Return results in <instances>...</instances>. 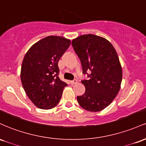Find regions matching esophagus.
I'll return each instance as SVG.
<instances>
[{"label": "esophagus", "instance_id": "esophagus-1", "mask_svg": "<svg viewBox=\"0 0 146 146\" xmlns=\"http://www.w3.org/2000/svg\"><path fill=\"white\" fill-rule=\"evenodd\" d=\"M77 82H78V80H72V81H71V84H76Z\"/></svg>", "mask_w": 146, "mask_h": 146}]
</instances>
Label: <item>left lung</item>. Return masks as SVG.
<instances>
[{
    "label": "left lung",
    "instance_id": "8db88e82",
    "mask_svg": "<svg viewBox=\"0 0 146 146\" xmlns=\"http://www.w3.org/2000/svg\"><path fill=\"white\" fill-rule=\"evenodd\" d=\"M81 61L84 74L89 80L82 81L85 93L77 97L84 109L98 112L109 106L121 87L122 68L115 48L109 41L93 34L82 35L72 40ZM92 73L88 74L87 71Z\"/></svg>",
    "mask_w": 146,
    "mask_h": 146
}]
</instances>
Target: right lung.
<instances>
[{
	"label": "right lung",
	"mask_w": 146,
	"mask_h": 146,
	"mask_svg": "<svg viewBox=\"0 0 146 146\" xmlns=\"http://www.w3.org/2000/svg\"><path fill=\"white\" fill-rule=\"evenodd\" d=\"M71 44L70 40L50 36L31 46L23 59L21 79L25 93L41 109L58 105L67 84L58 77V61Z\"/></svg>",
	"instance_id": "right-lung-1"
}]
</instances>
